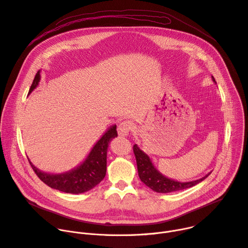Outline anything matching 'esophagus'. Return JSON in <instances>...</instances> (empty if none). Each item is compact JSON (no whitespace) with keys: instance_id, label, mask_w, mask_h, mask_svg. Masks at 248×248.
Wrapping results in <instances>:
<instances>
[{"instance_id":"34e87169","label":"esophagus","mask_w":248,"mask_h":248,"mask_svg":"<svg viewBox=\"0 0 248 248\" xmlns=\"http://www.w3.org/2000/svg\"><path fill=\"white\" fill-rule=\"evenodd\" d=\"M132 128V124L129 121H124L120 124L118 126V133L120 137H126L129 134L130 129Z\"/></svg>"}]
</instances>
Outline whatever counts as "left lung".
Returning <instances> with one entry per match:
<instances>
[{
  "mask_svg": "<svg viewBox=\"0 0 248 248\" xmlns=\"http://www.w3.org/2000/svg\"><path fill=\"white\" fill-rule=\"evenodd\" d=\"M212 79L215 83H217L213 76ZM133 153L136 155L139 176L141 180V182H143L148 188L157 193H171L191 188L197 185L198 183L202 182V180H205L210 175L209 173L206 176L202 177L201 179L195 180V181L179 182L177 180H173L171 178L164 176L161 172L157 170V168L151 161L150 157L144 151H142L138 146V144L133 145Z\"/></svg>",
  "mask_w": 248,
  "mask_h": 248,
  "instance_id": "8db88e82",
  "label": "left lung"
}]
</instances>
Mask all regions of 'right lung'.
I'll return each instance as SVG.
<instances>
[{"label": "right lung", "mask_w": 248, "mask_h": 248, "mask_svg": "<svg viewBox=\"0 0 248 248\" xmlns=\"http://www.w3.org/2000/svg\"><path fill=\"white\" fill-rule=\"evenodd\" d=\"M40 81V70L37 71L31 86V94L38 86ZM118 137L117 125L109 126L101 139L95 143L85 160L74 169L64 173L52 174L40 171L29 159L33 171L43 183L52 189L69 193L82 194L96 187L106 176L107 172V152L109 142Z\"/></svg>", "instance_id": "add662e5"}]
</instances>
